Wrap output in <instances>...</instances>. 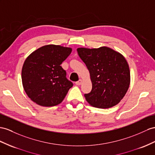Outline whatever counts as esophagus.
I'll return each instance as SVG.
<instances>
[{
  "mask_svg": "<svg viewBox=\"0 0 155 155\" xmlns=\"http://www.w3.org/2000/svg\"><path fill=\"white\" fill-rule=\"evenodd\" d=\"M82 81L81 80V79H79V81L75 82V84H76L77 86H79L82 84Z\"/></svg>",
  "mask_w": 155,
  "mask_h": 155,
  "instance_id": "esophagus-1",
  "label": "esophagus"
}]
</instances>
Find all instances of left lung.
I'll return each instance as SVG.
<instances>
[{
    "instance_id": "obj_1",
    "label": "left lung",
    "mask_w": 155,
    "mask_h": 155,
    "mask_svg": "<svg viewBox=\"0 0 155 155\" xmlns=\"http://www.w3.org/2000/svg\"><path fill=\"white\" fill-rule=\"evenodd\" d=\"M78 54L89 70L92 89L84 94L94 107L108 109L124 97L130 83V71L123 55L109 47L78 48Z\"/></svg>"
}]
</instances>
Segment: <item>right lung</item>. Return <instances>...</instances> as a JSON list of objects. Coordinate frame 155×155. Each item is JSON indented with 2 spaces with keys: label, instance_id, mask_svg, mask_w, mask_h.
<instances>
[{
  "label": "right lung",
  "instance_id": "1",
  "mask_svg": "<svg viewBox=\"0 0 155 155\" xmlns=\"http://www.w3.org/2000/svg\"><path fill=\"white\" fill-rule=\"evenodd\" d=\"M72 48L59 45L43 46L26 58L22 67L23 87L33 102L52 107L64 100L73 82L67 80L66 71L60 65Z\"/></svg>",
  "mask_w": 155,
  "mask_h": 155
}]
</instances>
